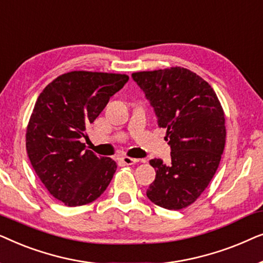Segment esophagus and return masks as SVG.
<instances>
[{
    "mask_svg": "<svg viewBox=\"0 0 263 263\" xmlns=\"http://www.w3.org/2000/svg\"><path fill=\"white\" fill-rule=\"evenodd\" d=\"M121 161L124 165H134L136 163H139V159H135V158H130V157H122Z\"/></svg>",
    "mask_w": 263,
    "mask_h": 263,
    "instance_id": "1",
    "label": "esophagus"
}]
</instances>
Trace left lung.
Instances as JSON below:
<instances>
[{
    "instance_id": "left-lung-1",
    "label": "left lung",
    "mask_w": 263,
    "mask_h": 263,
    "mask_svg": "<svg viewBox=\"0 0 263 263\" xmlns=\"http://www.w3.org/2000/svg\"><path fill=\"white\" fill-rule=\"evenodd\" d=\"M132 77L154 107L158 125L166 128L171 147V165L149 160L156 179L147 197L166 210H182L203 193L220 163L224 110L211 85L185 68L136 71Z\"/></svg>"
}]
</instances>
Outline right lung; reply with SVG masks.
<instances>
[{
	"instance_id": "add662e5",
	"label": "right lung",
	"mask_w": 263,
	"mask_h": 263,
	"mask_svg": "<svg viewBox=\"0 0 263 263\" xmlns=\"http://www.w3.org/2000/svg\"><path fill=\"white\" fill-rule=\"evenodd\" d=\"M125 74L74 70L39 95L26 130V151L48 192L68 207L87 204L105 192L117 165L86 149L80 138L125 85Z\"/></svg>"
}]
</instances>
